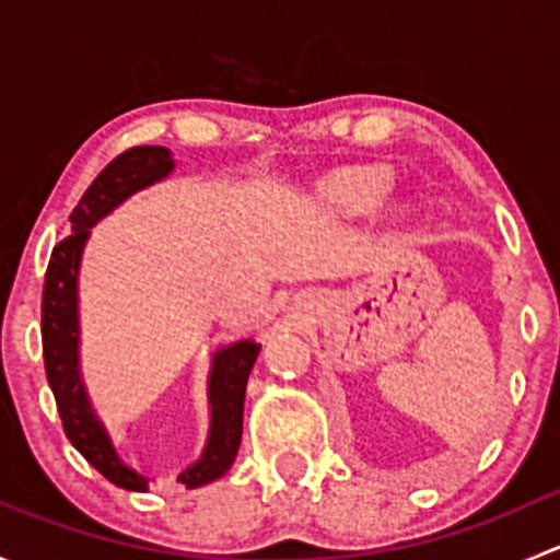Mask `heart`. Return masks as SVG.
I'll return each mask as SVG.
<instances>
[{
  "instance_id": "heart-1",
  "label": "heart",
  "mask_w": 560,
  "mask_h": 560,
  "mask_svg": "<svg viewBox=\"0 0 560 560\" xmlns=\"http://www.w3.org/2000/svg\"><path fill=\"white\" fill-rule=\"evenodd\" d=\"M395 175L385 165L347 167L327 175L322 184V195L332 208L349 213V217H369L393 191Z\"/></svg>"
}]
</instances>
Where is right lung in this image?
<instances>
[{
    "label": "right lung",
    "mask_w": 560,
    "mask_h": 560,
    "mask_svg": "<svg viewBox=\"0 0 560 560\" xmlns=\"http://www.w3.org/2000/svg\"><path fill=\"white\" fill-rule=\"evenodd\" d=\"M175 171L171 149L165 145H135L118 154L97 178L83 191L81 202L70 213L72 233L54 246L43 284V358L48 385L54 389L56 409L67 439L105 479L124 490H149V477L135 468L124 466L113 450L105 425L97 420L89 404L86 387L81 382L78 365V273H81L83 246L92 228L116 211L124 200L160 184ZM259 354V343L252 338L228 343L213 352L211 376H208V400H211V433L202 455L186 471L178 474V482L186 488H202L213 479L224 477L233 466L244 433V398L246 382Z\"/></svg>",
    "instance_id": "1"
}]
</instances>
